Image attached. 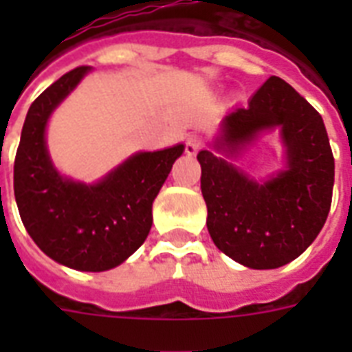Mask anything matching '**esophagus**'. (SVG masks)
Instances as JSON below:
<instances>
[{
    "label": "esophagus",
    "instance_id": "34e87169",
    "mask_svg": "<svg viewBox=\"0 0 352 352\" xmlns=\"http://www.w3.org/2000/svg\"><path fill=\"white\" fill-rule=\"evenodd\" d=\"M201 146H203V140H201V137H197V135H190V137L186 138V153L188 155H195L201 149Z\"/></svg>",
    "mask_w": 352,
    "mask_h": 352
}]
</instances>
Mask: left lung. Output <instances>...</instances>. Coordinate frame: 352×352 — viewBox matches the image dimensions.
<instances>
[{"mask_svg": "<svg viewBox=\"0 0 352 352\" xmlns=\"http://www.w3.org/2000/svg\"><path fill=\"white\" fill-rule=\"evenodd\" d=\"M281 127L287 170L252 181L212 151H199L206 226L215 246L248 268L283 267L309 248L327 221L334 157L322 115L278 76H270L223 120L217 149L237 153L265 129Z\"/></svg>", "mask_w": 352, "mask_h": 352, "instance_id": "obj_1", "label": "left lung"}]
</instances>
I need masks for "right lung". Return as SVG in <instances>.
Masks as SVG:
<instances>
[{
  "mask_svg": "<svg viewBox=\"0 0 352 352\" xmlns=\"http://www.w3.org/2000/svg\"><path fill=\"white\" fill-rule=\"evenodd\" d=\"M87 71L82 65L65 73L29 107L14 160V195L25 228L47 256L74 270L102 272L146 241L151 204L184 146L133 155L93 186L63 179L47 155L45 126Z\"/></svg>",
  "mask_w": 352,
  "mask_h": 352,
  "instance_id": "1",
  "label": "right lung"
}]
</instances>
